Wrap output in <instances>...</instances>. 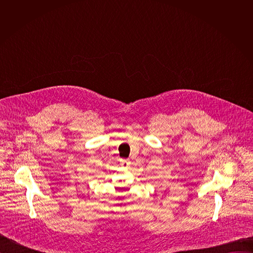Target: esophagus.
Segmentation results:
<instances>
[{"mask_svg":"<svg viewBox=\"0 0 253 253\" xmlns=\"http://www.w3.org/2000/svg\"><path fill=\"white\" fill-rule=\"evenodd\" d=\"M129 164H130V162H129L128 160H123V161L121 162V165H122L123 167H128Z\"/></svg>","mask_w":253,"mask_h":253,"instance_id":"1","label":"esophagus"}]
</instances>
